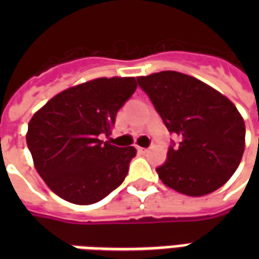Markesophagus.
Wrapping results in <instances>:
<instances>
[{
  "label": "esophagus",
  "instance_id": "obj_1",
  "mask_svg": "<svg viewBox=\"0 0 259 259\" xmlns=\"http://www.w3.org/2000/svg\"><path fill=\"white\" fill-rule=\"evenodd\" d=\"M137 151L141 152V154H146V152H148V148H143V147H137Z\"/></svg>",
  "mask_w": 259,
  "mask_h": 259
}]
</instances>
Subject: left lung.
<instances>
[{
	"instance_id": "8db88e82",
	"label": "left lung",
	"mask_w": 259,
	"mask_h": 259,
	"mask_svg": "<svg viewBox=\"0 0 259 259\" xmlns=\"http://www.w3.org/2000/svg\"><path fill=\"white\" fill-rule=\"evenodd\" d=\"M178 144L157 168L163 185L200 197L222 187L244 152L245 126L233 102L201 80L165 70L137 77Z\"/></svg>"
}]
</instances>
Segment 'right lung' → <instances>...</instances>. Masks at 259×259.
Returning <instances> with one entry per match:
<instances>
[{
	"label": "right lung",
	"mask_w": 259,
	"mask_h": 259,
	"mask_svg": "<svg viewBox=\"0 0 259 259\" xmlns=\"http://www.w3.org/2000/svg\"><path fill=\"white\" fill-rule=\"evenodd\" d=\"M137 89L135 77H101L51 98L33 115L26 136L37 172L61 198L89 205L123 183L135 147L109 137L116 113Z\"/></svg>",
	"instance_id": "add662e5"
}]
</instances>
